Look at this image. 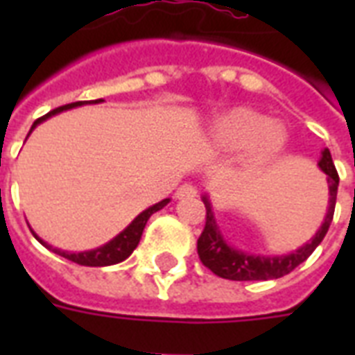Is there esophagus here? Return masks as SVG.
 Returning a JSON list of instances; mask_svg holds the SVG:
<instances>
[{"label": "esophagus", "instance_id": "34e87169", "mask_svg": "<svg viewBox=\"0 0 355 355\" xmlns=\"http://www.w3.org/2000/svg\"><path fill=\"white\" fill-rule=\"evenodd\" d=\"M195 195H197V189L191 184H184L177 189V199H193Z\"/></svg>", "mask_w": 355, "mask_h": 355}]
</instances>
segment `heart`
Wrapping results in <instances>:
<instances>
[{
	"label": "heart",
	"instance_id": "1",
	"mask_svg": "<svg viewBox=\"0 0 355 355\" xmlns=\"http://www.w3.org/2000/svg\"><path fill=\"white\" fill-rule=\"evenodd\" d=\"M208 138L217 150L234 153L243 149V158L252 167L272 164L287 145L286 128L243 107L214 119Z\"/></svg>",
	"mask_w": 355,
	"mask_h": 355
}]
</instances>
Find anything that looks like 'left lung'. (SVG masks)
I'll return each mask as SVG.
<instances>
[{
	"mask_svg": "<svg viewBox=\"0 0 355 355\" xmlns=\"http://www.w3.org/2000/svg\"><path fill=\"white\" fill-rule=\"evenodd\" d=\"M319 167L326 173L330 199H328L324 221L308 243H304L302 247H298L297 250H291L289 254H280V256H263V254H252L241 250V248H236L223 237L221 230L217 227L214 210H211L210 199H208V195H202V202L206 206V225L200 237L197 239V252H199L200 261L214 275L236 282L275 280V278L289 275L295 267L306 261L315 248L319 247L326 232H328V228H330L334 210H336L337 186H339V175H337L328 149L320 153Z\"/></svg>",
	"mask_w": 355,
	"mask_h": 355,
	"instance_id": "left-lung-1",
	"label": "left lung"
}]
</instances>
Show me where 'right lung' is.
<instances>
[{"mask_svg": "<svg viewBox=\"0 0 355 355\" xmlns=\"http://www.w3.org/2000/svg\"><path fill=\"white\" fill-rule=\"evenodd\" d=\"M92 103H103V99H96V101H92ZM83 105H88V101H77V103H71V105H64V107L55 108V110H51V112H47L46 116H42V118L36 119V121L33 123V127H31L29 134L35 130L36 125H40V123L46 121L47 118L57 116V114L64 112V110H69V108L83 107ZM167 202H169V199H164L160 200V202H156V205L149 206L147 210H144L139 216H136V219H134V221L130 223L123 232H119L118 236L114 237V239L105 243L103 247L92 248V250H85V252H68V250H60V248L51 247V245L44 241L40 236H36L35 230H31V232H33V236H35L36 239L44 245V247L53 250V252L58 254V256H62V258L69 259V261H75V263H79V265H86V267H107V265L119 263V261L127 259L128 256L132 254V250L138 247L139 239H141V234H144V228L145 225H147V221H149V217L153 216L155 211L162 210Z\"/></svg>", "mask_w": 355, "mask_h": 355, "instance_id": "obj_1", "label": "right lung"}]
</instances>
